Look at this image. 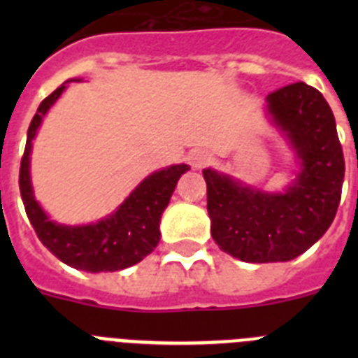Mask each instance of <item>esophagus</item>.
I'll return each mask as SVG.
<instances>
[{
  "label": "esophagus",
  "mask_w": 358,
  "mask_h": 358,
  "mask_svg": "<svg viewBox=\"0 0 358 358\" xmlns=\"http://www.w3.org/2000/svg\"><path fill=\"white\" fill-rule=\"evenodd\" d=\"M211 163V154L208 150H194L189 154V164H192V169L195 170H201L204 166Z\"/></svg>",
  "instance_id": "34e87169"
}]
</instances>
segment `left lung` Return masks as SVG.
<instances>
[{"mask_svg":"<svg viewBox=\"0 0 358 358\" xmlns=\"http://www.w3.org/2000/svg\"><path fill=\"white\" fill-rule=\"evenodd\" d=\"M267 110L301 166L285 194H265L202 170L211 236L224 252L249 264L289 262L312 248L334 222L344 181L334 113L315 87L285 85L267 94Z\"/></svg>","mask_w":358,"mask_h":358,"instance_id":"left-lung-1","label":"left lung"}]
</instances>
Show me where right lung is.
I'll return each mask as SVG.
<instances>
[{"label":"right lung","instance_id":"add662e5","mask_svg":"<svg viewBox=\"0 0 358 358\" xmlns=\"http://www.w3.org/2000/svg\"><path fill=\"white\" fill-rule=\"evenodd\" d=\"M66 90V82L41 102L28 127L19 189L24 211L43 245L66 265L85 273H115L141 262L159 243V220L188 164H173L154 172L138 185L122 206L107 218L87 226H62L50 220L34 197L30 182L31 140L36 138L43 116Z\"/></svg>","mask_w":358,"mask_h":358}]
</instances>
